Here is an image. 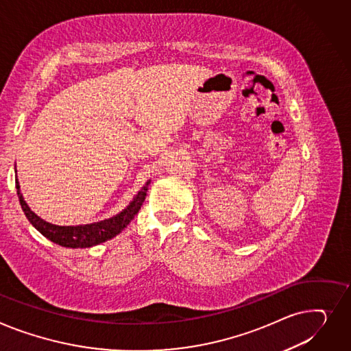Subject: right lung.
I'll return each mask as SVG.
<instances>
[{"mask_svg": "<svg viewBox=\"0 0 351 351\" xmlns=\"http://www.w3.org/2000/svg\"><path fill=\"white\" fill-rule=\"evenodd\" d=\"M16 186V193L21 203V207L25 213L27 219L31 221V224L43 234L46 239L51 241L62 245V247H70V248H86L97 245L100 243H104L112 237H115L119 232H121L130 221L135 217L138 210L141 208L147 191L149 186V180L145 183L144 188L138 192L136 197L131 202V204L123 210L120 215H117L108 220H103L99 223L93 224H84V226H55L51 223H46L40 217H38L32 210L28 207V204L23 200L21 192H19V184L18 180L15 182Z\"/></svg>", "mask_w": 351, "mask_h": 351, "instance_id": "1", "label": "right lung"}]
</instances>
